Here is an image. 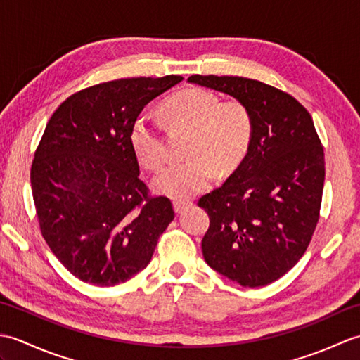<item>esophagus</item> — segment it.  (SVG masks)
<instances>
[{"instance_id":"1","label":"esophagus","mask_w":360,"mask_h":360,"mask_svg":"<svg viewBox=\"0 0 360 360\" xmlns=\"http://www.w3.org/2000/svg\"><path fill=\"white\" fill-rule=\"evenodd\" d=\"M190 205H192V202H190V201H174L173 202V209L179 215V213L184 212L187 207H190Z\"/></svg>"}]
</instances>
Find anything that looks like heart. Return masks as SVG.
Returning a JSON list of instances; mask_svg holds the SVG:
<instances>
[{"instance_id":"heart-1","label":"heart","mask_w":360,"mask_h":360,"mask_svg":"<svg viewBox=\"0 0 360 360\" xmlns=\"http://www.w3.org/2000/svg\"><path fill=\"white\" fill-rule=\"evenodd\" d=\"M170 133H186V162L172 165L153 179L155 192L186 201L209 190L219 174L232 173L246 158L254 137V116L241 101H224L204 88H186L162 105ZM129 145L143 168L158 172L165 160V143L159 128L136 122Z\"/></svg>"}]
</instances>
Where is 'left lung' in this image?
I'll return each instance as SVG.
<instances>
[{
	"mask_svg": "<svg viewBox=\"0 0 360 360\" xmlns=\"http://www.w3.org/2000/svg\"><path fill=\"white\" fill-rule=\"evenodd\" d=\"M188 83L249 106L254 137L243 162L198 205L210 226L201 248L213 271L246 288L266 286L297 264L316 231L325 156L311 114L258 80L192 75Z\"/></svg>",
	"mask_w": 360,
	"mask_h": 360,
	"instance_id": "left-lung-1",
	"label": "left lung"
}]
</instances>
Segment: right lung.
<instances>
[{
    "mask_svg": "<svg viewBox=\"0 0 360 360\" xmlns=\"http://www.w3.org/2000/svg\"><path fill=\"white\" fill-rule=\"evenodd\" d=\"M181 75L101 83L68 97L35 151L30 186L43 238L68 271L114 286L147 267L174 218L148 196L129 145L137 116Z\"/></svg>",
    "mask_w": 360,
    "mask_h": 360,
    "instance_id": "1",
    "label": "right lung"
}]
</instances>
